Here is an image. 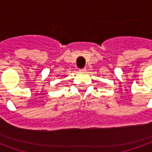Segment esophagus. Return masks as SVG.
Here are the masks:
<instances>
[{
    "label": "esophagus",
    "instance_id": "34e87169",
    "mask_svg": "<svg viewBox=\"0 0 152 152\" xmlns=\"http://www.w3.org/2000/svg\"><path fill=\"white\" fill-rule=\"evenodd\" d=\"M80 72H86V68L85 67V68H82V69H80Z\"/></svg>",
    "mask_w": 152,
    "mask_h": 152
}]
</instances>
